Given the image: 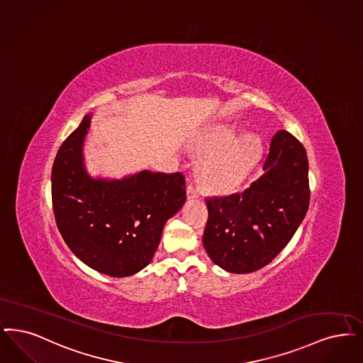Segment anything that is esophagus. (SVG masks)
I'll list each match as a JSON object with an SVG mask.
<instances>
[{"label": "esophagus", "instance_id": "34e87169", "mask_svg": "<svg viewBox=\"0 0 363 363\" xmlns=\"http://www.w3.org/2000/svg\"><path fill=\"white\" fill-rule=\"evenodd\" d=\"M186 191H188V199H197L200 196L199 189L196 188L194 185H191V184H189Z\"/></svg>", "mask_w": 363, "mask_h": 363}]
</instances>
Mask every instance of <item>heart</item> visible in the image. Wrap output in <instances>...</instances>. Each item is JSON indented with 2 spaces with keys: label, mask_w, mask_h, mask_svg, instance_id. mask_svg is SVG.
Returning a JSON list of instances; mask_svg holds the SVG:
<instances>
[{
  "label": "heart",
  "mask_w": 363,
  "mask_h": 363,
  "mask_svg": "<svg viewBox=\"0 0 363 363\" xmlns=\"http://www.w3.org/2000/svg\"><path fill=\"white\" fill-rule=\"evenodd\" d=\"M233 136L235 130L231 127L218 128L206 138L203 150L216 151L233 140ZM259 150V139L254 133H245L235 139L230 145L203 160L201 164L203 185L216 193L236 188L258 158Z\"/></svg>",
  "instance_id": "1"
}]
</instances>
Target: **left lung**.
<instances>
[{"mask_svg":"<svg viewBox=\"0 0 363 363\" xmlns=\"http://www.w3.org/2000/svg\"><path fill=\"white\" fill-rule=\"evenodd\" d=\"M264 174L243 191L205 199L208 221L203 243L227 272H257L276 258L297 231L309 206L311 189L304 145L278 130L262 163Z\"/></svg>","mask_w":363,"mask_h":363,"instance_id":"obj_1","label":"left lung"}]
</instances>
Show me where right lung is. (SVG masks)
I'll use <instances>...</instances> for the list:
<instances>
[{
  "label": "right lung",
  "mask_w": 363,
  "mask_h": 363,
  "mask_svg": "<svg viewBox=\"0 0 363 363\" xmlns=\"http://www.w3.org/2000/svg\"><path fill=\"white\" fill-rule=\"evenodd\" d=\"M84 117L59 147L51 196L59 233L74 254L99 273L127 277L155 254L166 221L186 201L182 173L142 172L121 181L91 179L82 166Z\"/></svg>",
  "instance_id": "add662e5"
}]
</instances>
